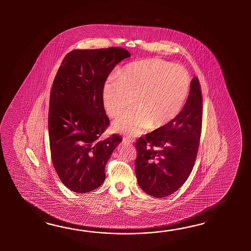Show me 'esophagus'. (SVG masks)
I'll return each mask as SVG.
<instances>
[{
    "mask_svg": "<svg viewBox=\"0 0 251 251\" xmlns=\"http://www.w3.org/2000/svg\"><path fill=\"white\" fill-rule=\"evenodd\" d=\"M123 141L125 143H127V144H133L134 142L133 139L127 138V137H124Z\"/></svg>",
    "mask_w": 251,
    "mask_h": 251,
    "instance_id": "obj_1",
    "label": "esophagus"
}]
</instances>
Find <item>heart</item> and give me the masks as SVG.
Listing matches in <instances>:
<instances>
[{
	"mask_svg": "<svg viewBox=\"0 0 251 251\" xmlns=\"http://www.w3.org/2000/svg\"><path fill=\"white\" fill-rule=\"evenodd\" d=\"M190 89L187 70L162 59L151 58L124 66L117 79H109L103 86L102 98L108 115L117 118L118 132L138 135L151 126L163 127L181 112Z\"/></svg>",
	"mask_w": 251,
	"mask_h": 251,
	"instance_id": "1",
	"label": "heart"
}]
</instances>
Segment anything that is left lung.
Segmentation results:
<instances>
[{
  "label": "left lung",
  "instance_id": "left-lung-1",
  "mask_svg": "<svg viewBox=\"0 0 251 251\" xmlns=\"http://www.w3.org/2000/svg\"><path fill=\"white\" fill-rule=\"evenodd\" d=\"M202 107L201 86L198 77H194L179 115L165 126L136 141L135 175L144 192L155 198L168 197L188 178L199 147Z\"/></svg>",
  "mask_w": 251,
  "mask_h": 251
}]
</instances>
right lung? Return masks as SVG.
Here are the masks:
<instances>
[{
    "label": "right lung",
    "instance_id": "add662e5",
    "mask_svg": "<svg viewBox=\"0 0 251 251\" xmlns=\"http://www.w3.org/2000/svg\"><path fill=\"white\" fill-rule=\"evenodd\" d=\"M131 54L121 48L73 50L65 55L50 93L48 133L54 170L74 192H91L105 180V168L122 137L102 140L109 119L102 91L115 66Z\"/></svg>",
    "mask_w": 251,
    "mask_h": 251
}]
</instances>
